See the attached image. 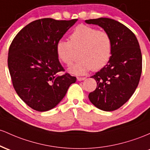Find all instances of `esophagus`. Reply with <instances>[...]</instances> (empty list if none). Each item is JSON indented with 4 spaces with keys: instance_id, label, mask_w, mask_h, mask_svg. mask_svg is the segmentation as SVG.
<instances>
[{
    "instance_id": "obj_1",
    "label": "esophagus",
    "mask_w": 150,
    "mask_h": 150,
    "mask_svg": "<svg viewBox=\"0 0 150 150\" xmlns=\"http://www.w3.org/2000/svg\"><path fill=\"white\" fill-rule=\"evenodd\" d=\"M86 79V77H77V80L79 81H83Z\"/></svg>"
}]
</instances>
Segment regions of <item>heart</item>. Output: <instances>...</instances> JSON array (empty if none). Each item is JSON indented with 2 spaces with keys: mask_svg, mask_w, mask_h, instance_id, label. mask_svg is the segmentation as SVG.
Returning <instances> with one entry per match:
<instances>
[{
  "mask_svg": "<svg viewBox=\"0 0 150 150\" xmlns=\"http://www.w3.org/2000/svg\"><path fill=\"white\" fill-rule=\"evenodd\" d=\"M70 41L60 40L57 44L59 59L67 66L75 59L74 50H79L81 59L70 71L83 75L93 69L98 70L107 64L112 54V40L109 34L87 25H79L71 34Z\"/></svg>",
  "mask_w": 150,
  "mask_h": 150,
  "instance_id": "heart-1",
  "label": "heart"
}]
</instances>
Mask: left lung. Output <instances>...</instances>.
I'll use <instances>...</instances> for the list:
<instances>
[{
  "mask_svg": "<svg viewBox=\"0 0 150 150\" xmlns=\"http://www.w3.org/2000/svg\"><path fill=\"white\" fill-rule=\"evenodd\" d=\"M98 25L110 36L112 54L103 68L92 76L97 87L89 93L90 101L104 111L118 109L130 98L138 86L142 57L134 34L122 23L106 18L86 20Z\"/></svg>",
  "mask_w": 150,
  "mask_h": 150,
  "instance_id": "8db88e82",
  "label": "left lung"
}]
</instances>
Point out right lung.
<instances>
[{
	"mask_svg": "<svg viewBox=\"0 0 150 150\" xmlns=\"http://www.w3.org/2000/svg\"><path fill=\"white\" fill-rule=\"evenodd\" d=\"M77 19L43 18L23 28L13 39L8 65L13 87L28 106L37 111L54 108L76 78L64 71L59 61L57 44Z\"/></svg>",
	"mask_w": 150,
	"mask_h": 150,
	"instance_id": "add662e5",
	"label": "right lung"
}]
</instances>
